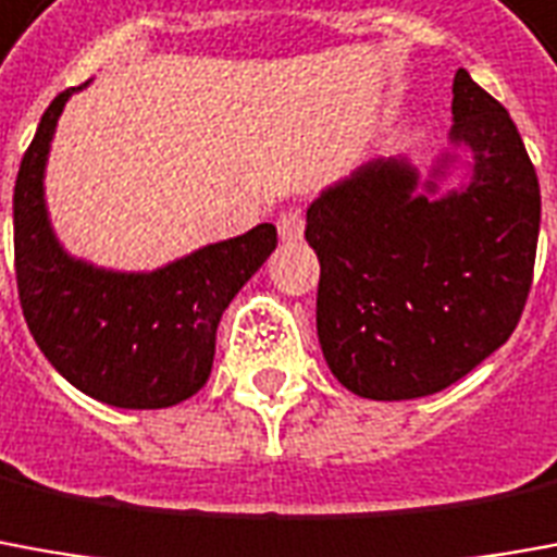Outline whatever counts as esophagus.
Instances as JSON below:
<instances>
[{
	"label": "esophagus",
	"mask_w": 557,
	"mask_h": 557,
	"mask_svg": "<svg viewBox=\"0 0 557 557\" xmlns=\"http://www.w3.org/2000/svg\"><path fill=\"white\" fill-rule=\"evenodd\" d=\"M302 230H306V221H302V214L297 209L282 212V218H278V236H282V242H300Z\"/></svg>",
	"instance_id": "esophagus-1"
}]
</instances>
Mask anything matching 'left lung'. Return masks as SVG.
<instances>
[{
	"mask_svg": "<svg viewBox=\"0 0 557 557\" xmlns=\"http://www.w3.org/2000/svg\"><path fill=\"white\" fill-rule=\"evenodd\" d=\"M446 154L406 157L330 184L306 212L321 263L318 343L367 400L455 385L512 336L534 275L540 184L509 111L467 69L451 84ZM463 168L458 188L442 184Z\"/></svg>",
	"mask_w": 557,
	"mask_h": 557,
	"instance_id": "left-lung-1",
	"label": "left lung"
}]
</instances>
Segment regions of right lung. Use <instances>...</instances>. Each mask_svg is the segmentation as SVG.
Masks as SVG:
<instances>
[{"mask_svg": "<svg viewBox=\"0 0 557 557\" xmlns=\"http://www.w3.org/2000/svg\"><path fill=\"white\" fill-rule=\"evenodd\" d=\"M87 84L53 99L21 160L14 270L23 318L53 370L87 397L117 409H166L206 385L218 321L278 239L272 224H257L151 272L106 270L69 255L51 227L45 169L69 96Z\"/></svg>", "mask_w": 557, "mask_h": 557, "instance_id": "right-lung-1", "label": "right lung"}]
</instances>
